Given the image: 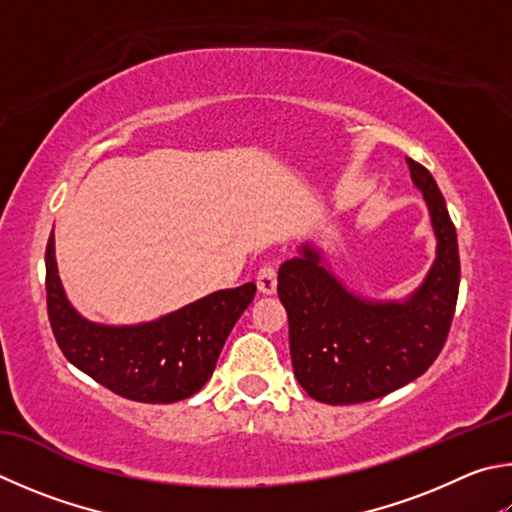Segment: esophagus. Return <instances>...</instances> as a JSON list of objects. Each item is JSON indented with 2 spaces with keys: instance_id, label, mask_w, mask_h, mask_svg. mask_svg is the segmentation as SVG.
<instances>
[{
  "instance_id": "34e87169",
  "label": "esophagus",
  "mask_w": 512,
  "mask_h": 512,
  "mask_svg": "<svg viewBox=\"0 0 512 512\" xmlns=\"http://www.w3.org/2000/svg\"><path fill=\"white\" fill-rule=\"evenodd\" d=\"M255 282H257L259 293L273 295L277 291V273H275V268L271 264H264L262 268H259Z\"/></svg>"
}]
</instances>
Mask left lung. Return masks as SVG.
I'll use <instances>...</instances> for the list:
<instances>
[{
  "mask_svg": "<svg viewBox=\"0 0 512 512\" xmlns=\"http://www.w3.org/2000/svg\"><path fill=\"white\" fill-rule=\"evenodd\" d=\"M407 165L436 235L430 273L407 300H367L349 291L311 244L277 273L295 378L320 403L387 396L425 374L448 340L461 275L457 230L432 174L412 159Z\"/></svg>",
  "mask_w": 512,
  "mask_h": 512,
  "instance_id": "1",
  "label": "left lung"
}]
</instances>
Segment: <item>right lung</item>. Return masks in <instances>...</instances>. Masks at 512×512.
<instances>
[{
    "label": "right lung",
    "mask_w": 512,
    "mask_h": 512,
    "mask_svg": "<svg viewBox=\"0 0 512 512\" xmlns=\"http://www.w3.org/2000/svg\"><path fill=\"white\" fill-rule=\"evenodd\" d=\"M46 309L64 358L111 392L138 403H176L208 383L228 333L253 302L257 286L210 293L143 324L89 322L73 309L46 244Z\"/></svg>",
    "instance_id": "add662e5"
}]
</instances>
